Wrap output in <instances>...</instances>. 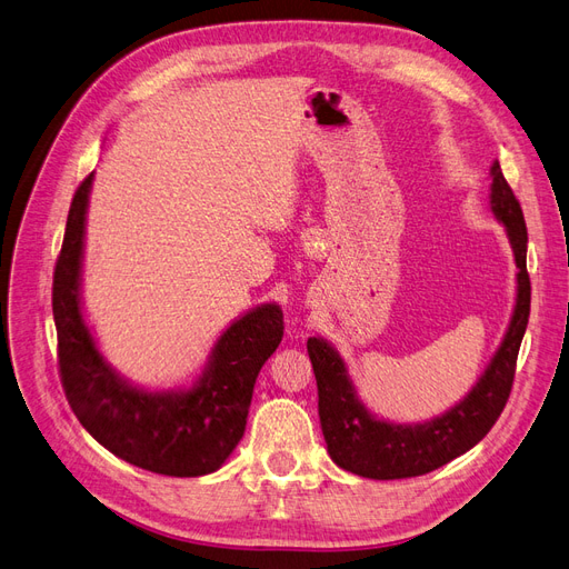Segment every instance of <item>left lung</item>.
<instances>
[{
    "instance_id": "1",
    "label": "left lung",
    "mask_w": 569,
    "mask_h": 569,
    "mask_svg": "<svg viewBox=\"0 0 569 569\" xmlns=\"http://www.w3.org/2000/svg\"><path fill=\"white\" fill-rule=\"evenodd\" d=\"M491 210L501 219L518 264V302L508 333L472 392L445 416L423 426H395L376 420L357 399L340 355L321 338L307 340L319 390V420L333 461L361 478H418L472 449L497 423L510 397L531 286L527 273V227L520 200L508 187L501 164L491 168Z\"/></svg>"
}]
</instances>
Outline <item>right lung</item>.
I'll return each mask as SVG.
<instances>
[{"mask_svg":"<svg viewBox=\"0 0 569 569\" xmlns=\"http://www.w3.org/2000/svg\"><path fill=\"white\" fill-rule=\"evenodd\" d=\"M91 174L72 196L53 269L51 307L59 376L82 428L122 461L170 478H198L222 466L241 442L254 378L283 338V315L262 305L217 340L196 388L153 395L127 385L99 355L80 311V258Z\"/></svg>","mask_w":569,"mask_h":569,"instance_id":"add662e5","label":"right lung"}]
</instances>
